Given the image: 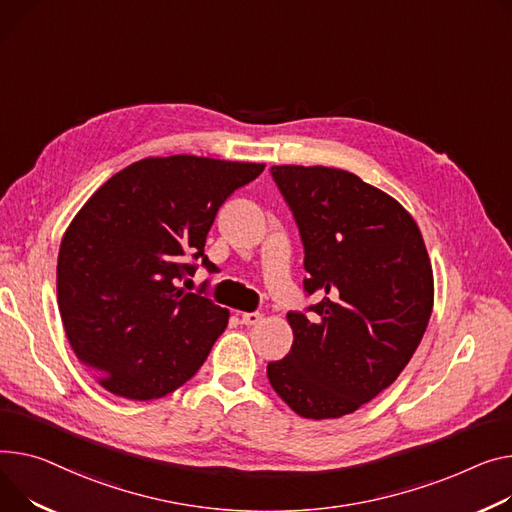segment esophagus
Returning a JSON list of instances; mask_svg holds the SVG:
<instances>
[{
    "instance_id": "1",
    "label": "esophagus",
    "mask_w": 512,
    "mask_h": 512,
    "mask_svg": "<svg viewBox=\"0 0 512 512\" xmlns=\"http://www.w3.org/2000/svg\"><path fill=\"white\" fill-rule=\"evenodd\" d=\"M241 321H243V325H247V327L257 325V323L261 321V313H243V315H241Z\"/></svg>"
}]
</instances>
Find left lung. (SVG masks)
Segmentation results:
<instances>
[{
  "instance_id": "left-lung-1",
  "label": "left lung",
  "mask_w": 512,
  "mask_h": 512,
  "mask_svg": "<svg viewBox=\"0 0 512 512\" xmlns=\"http://www.w3.org/2000/svg\"><path fill=\"white\" fill-rule=\"evenodd\" d=\"M304 247L306 313L290 311V352L267 379L311 420L342 418L412 360L434 302L432 265L401 203L348 170L271 166Z\"/></svg>"
}]
</instances>
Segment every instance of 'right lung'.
I'll return each mask as SVG.
<instances>
[{"instance_id":"1","label":"right lung","mask_w":512,"mask_h":512,"mask_svg":"<svg viewBox=\"0 0 512 512\" xmlns=\"http://www.w3.org/2000/svg\"><path fill=\"white\" fill-rule=\"evenodd\" d=\"M265 164L146 158L102 185L65 230L57 302L78 360L113 395L148 401L206 362L228 311L177 284L193 276L222 203Z\"/></svg>"}]
</instances>
